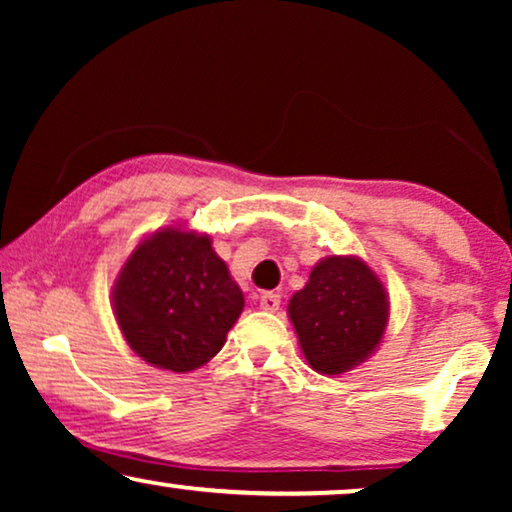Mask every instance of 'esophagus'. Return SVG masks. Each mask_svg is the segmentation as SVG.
Listing matches in <instances>:
<instances>
[{"instance_id": "34e87169", "label": "esophagus", "mask_w": 512, "mask_h": 512, "mask_svg": "<svg viewBox=\"0 0 512 512\" xmlns=\"http://www.w3.org/2000/svg\"><path fill=\"white\" fill-rule=\"evenodd\" d=\"M279 303H282V298H279V293H272V291H263L261 298H258V305H261V310L265 312L279 310Z\"/></svg>"}]
</instances>
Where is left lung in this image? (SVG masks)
<instances>
[{"label":"left lung","mask_w":512,"mask_h":512,"mask_svg":"<svg viewBox=\"0 0 512 512\" xmlns=\"http://www.w3.org/2000/svg\"><path fill=\"white\" fill-rule=\"evenodd\" d=\"M307 363L321 375H342L375 352L389 321V296L359 256H326L289 300Z\"/></svg>","instance_id":"left-lung-1"}]
</instances>
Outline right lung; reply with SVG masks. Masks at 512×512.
<instances>
[{"mask_svg":"<svg viewBox=\"0 0 512 512\" xmlns=\"http://www.w3.org/2000/svg\"><path fill=\"white\" fill-rule=\"evenodd\" d=\"M111 300L132 352L172 373L214 359L244 307L209 235L181 226L160 228L137 244Z\"/></svg>","mask_w":512,"mask_h":512,"instance_id":"obj_1","label":"right lung"}]
</instances>
